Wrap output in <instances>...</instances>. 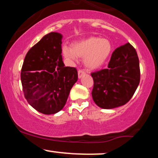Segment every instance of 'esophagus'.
I'll return each mask as SVG.
<instances>
[{
    "instance_id": "esophagus-1",
    "label": "esophagus",
    "mask_w": 158,
    "mask_h": 158,
    "mask_svg": "<svg viewBox=\"0 0 158 158\" xmlns=\"http://www.w3.org/2000/svg\"><path fill=\"white\" fill-rule=\"evenodd\" d=\"M85 75V73L83 71V70H79V71H78V77H79V79H81V78Z\"/></svg>"
}]
</instances>
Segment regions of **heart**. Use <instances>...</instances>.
I'll use <instances>...</instances> for the list:
<instances>
[{"instance_id": "obj_1", "label": "heart", "mask_w": 158, "mask_h": 158, "mask_svg": "<svg viewBox=\"0 0 158 158\" xmlns=\"http://www.w3.org/2000/svg\"><path fill=\"white\" fill-rule=\"evenodd\" d=\"M61 51L63 56L70 62H77L79 57L84 59L87 68L97 70L109 59L112 44L108 39L92 36L73 43L71 48L64 46Z\"/></svg>"}]
</instances>
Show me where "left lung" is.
<instances>
[{"mask_svg": "<svg viewBox=\"0 0 158 158\" xmlns=\"http://www.w3.org/2000/svg\"><path fill=\"white\" fill-rule=\"evenodd\" d=\"M92 97L99 108L112 109L126 104L139 83V59L129 43L113 52L108 68L91 73Z\"/></svg>", "mask_w": 158, "mask_h": 158, "instance_id": "8db88e82", "label": "left lung"}]
</instances>
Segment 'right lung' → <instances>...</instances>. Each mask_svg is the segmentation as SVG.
<instances>
[{"label": "right lung", "instance_id": "right-lung-1", "mask_svg": "<svg viewBox=\"0 0 158 158\" xmlns=\"http://www.w3.org/2000/svg\"><path fill=\"white\" fill-rule=\"evenodd\" d=\"M62 35H45L29 50L21 69V79L29 104L44 114H53L64 108L78 79L77 69L65 67L61 56Z\"/></svg>", "mask_w": 158, "mask_h": 158}]
</instances>
